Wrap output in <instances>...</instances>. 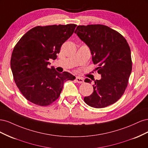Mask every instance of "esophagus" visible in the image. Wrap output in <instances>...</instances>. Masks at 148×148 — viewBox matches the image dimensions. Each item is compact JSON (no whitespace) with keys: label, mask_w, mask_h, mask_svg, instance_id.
I'll list each match as a JSON object with an SVG mask.
<instances>
[{"label":"esophagus","mask_w":148,"mask_h":148,"mask_svg":"<svg viewBox=\"0 0 148 148\" xmlns=\"http://www.w3.org/2000/svg\"><path fill=\"white\" fill-rule=\"evenodd\" d=\"M76 82L78 83H84V79L83 78L80 77H76Z\"/></svg>","instance_id":"esophagus-1"}]
</instances>
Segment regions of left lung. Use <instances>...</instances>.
Instances as JSON below:
<instances>
[{"label":"left lung","instance_id":"1","mask_svg":"<svg viewBox=\"0 0 148 148\" xmlns=\"http://www.w3.org/2000/svg\"><path fill=\"white\" fill-rule=\"evenodd\" d=\"M75 33L90 49L92 60L101 75L92 85L94 91L84 101L95 108L114 104L126 89L132 70L130 48L127 40L109 26L97 24L79 25ZM85 82H91L86 78Z\"/></svg>","mask_w":148,"mask_h":148}]
</instances>
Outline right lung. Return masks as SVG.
Masks as SVG:
<instances>
[{"mask_svg":"<svg viewBox=\"0 0 148 148\" xmlns=\"http://www.w3.org/2000/svg\"><path fill=\"white\" fill-rule=\"evenodd\" d=\"M75 24L38 26L26 33L13 49L10 66L18 88L28 101L40 106L51 105L60 95L64 83L75 77L54 67L49 59H57L60 47L73 34Z\"/></svg>","mask_w":148,"mask_h":148,"instance_id":"obj_1","label":"right lung"}]
</instances>
